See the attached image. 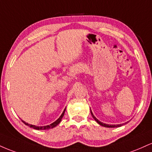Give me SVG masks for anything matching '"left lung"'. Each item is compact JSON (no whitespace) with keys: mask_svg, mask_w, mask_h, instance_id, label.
Wrapping results in <instances>:
<instances>
[{"mask_svg":"<svg viewBox=\"0 0 152 152\" xmlns=\"http://www.w3.org/2000/svg\"><path fill=\"white\" fill-rule=\"evenodd\" d=\"M91 115H92V116H93V118H94V120H95V121H96L99 125H101V126H104V127H107V128H115V127H120V126H123V125L126 124L127 122H129V121H127V122H126V123L121 124H107L103 123V122H101L100 121H99V119H97V118H96L95 116H94V115L93 114V113H92L91 110Z\"/></svg>","mask_w":152,"mask_h":152,"instance_id":"1","label":"left lung"}]
</instances>
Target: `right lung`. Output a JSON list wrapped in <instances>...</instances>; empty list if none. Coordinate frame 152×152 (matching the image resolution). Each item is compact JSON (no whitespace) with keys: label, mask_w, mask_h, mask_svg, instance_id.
<instances>
[{"label":"right lung","mask_w":152,"mask_h":152,"mask_svg":"<svg viewBox=\"0 0 152 152\" xmlns=\"http://www.w3.org/2000/svg\"><path fill=\"white\" fill-rule=\"evenodd\" d=\"M65 111H66V108H65V109L64 110V111H63L62 114L60 116V117H59V118H58V119L56 120V121H54L53 123L50 124H49V125H47V126H36V125H32V124H30L26 123V122H25L24 121H23V120H22V121L23 122V123L25 124L26 125H27V126H30L31 128L34 129H36V130H47V129H53V128H54V127H56V126H57V125L59 123H60L61 121L63 116H64V113H65Z\"/></svg>","instance_id":"right-lung-1"}]
</instances>
